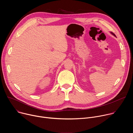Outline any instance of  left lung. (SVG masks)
<instances>
[{
  "mask_svg": "<svg viewBox=\"0 0 133 133\" xmlns=\"http://www.w3.org/2000/svg\"><path fill=\"white\" fill-rule=\"evenodd\" d=\"M110 33H111V34H112V35H114V36H115V37H116V35H115V34H114V33H113V32H110Z\"/></svg>",
  "mask_w": 133,
  "mask_h": 133,
  "instance_id": "8db88e82",
  "label": "left lung"
}]
</instances>
